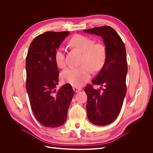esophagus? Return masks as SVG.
<instances>
[{
  "label": "esophagus",
  "instance_id": "34e87169",
  "mask_svg": "<svg viewBox=\"0 0 153 153\" xmlns=\"http://www.w3.org/2000/svg\"><path fill=\"white\" fill-rule=\"evenodd\" d=\"M73 89L74 90V91H75V92H79L82 90V88L81 87H76V86H73Z\"/></svg>",
  "mask_w": 153,
  "mask_h": 153
}]
</instances>
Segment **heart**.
I'll list each match as a JSON object with an SVG mask.
<instances>
[{"label": "heart", "instance_id": "heart-1", "mask_svg": "<svg viewBox=\"0 0 153 153\" xmlns=\"http://www.w3.org/2000/svg\"><path fill=\"white\" fill-rule=\"evenodd\" d=\"M69 44L82 53L81 64L78 67H71L61 73L62 80L73 86L80 87L89 80L91 68L98 71L104 65L106 59V49L101 43H94V41L83 35H75L69 41ZM55 61L60 68L66 66L64 48L59 47L55 51Z\"/></svg>", "mask_w": 153, "mask_h": 153}]
</instances>
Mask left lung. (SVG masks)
Wrapping results in <instances>:
<instances>
[{
    "label": "left lung",
    "instance_id": "left-lung-1",
    "mask_svg": "<svg viewBox=\"0 0 153 153\" xmlns=\"http://www.w3.org/2000/svg\"><path fill=\"white\" fill-rule=\"evenodd\" d=\"M84 32L100 36L106 49L104 65L92 82L94 85H100V89H94L90 84L84 89L87 96L88 119L95 125L105 126L117 117L126 96V48L121 37L111 27H96Z\"/></svg>",
    "mask_w": 153,
    "mask_h": 153
}]
</instances>
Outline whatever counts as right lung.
<instances>
[{"label": "right lung", "instance_id": "right-lung-1", "mask_svg": "<svg viewBox=\"0 0 153 153\" xmlns=\"http://www.w3.org/2000/svg\"><path fill=\"white\" fill-rule=\"evenodd\" d=\"M69 34V32H46L33 39L26 57V90L31 109L41 124L48 128L62 126L74 92L66 84L56 91L59 69L55 51Z\"/></svg>", "mask_w": 153, "mask_h": 153}]
</instances>
